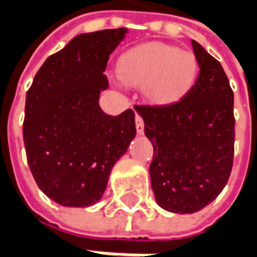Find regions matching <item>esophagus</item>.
I'll return each mask as SVG.
<instances>
[{
  "instance_id": "1",
  "label": "esophagus",
  "mask_w": 257,
  "mask_h": 257,
  "mask_svg": "<svg viewBox=\"0 0 257 257\" xmlns=\"http://www.w3.org/2000/svg\"><path fill=\"white\" fill-rule=\"evenodd\" d=\"M135 122H136V132L139 135H143V132H145V122H143V118L140 117L139 114H136Z\"/></svg>"
}]
</instances>
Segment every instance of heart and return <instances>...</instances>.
I'll return each mask as SVG.
<instances>
[{
	"instance_id": "1",
	"label": "heart",
	"mask_w": 257,
	"mask_h": 257,
	"mask_svg": "<svg viewBox=\"0 0 257 257\" xmlns=\"http://www.w3.org/2000/svg\"><path fill=\"white\" fill-rule=\"evenodd\" d=\"M198 60L189 51L162 42L129 49L118 60V77L131 86H142L146 100L168 106L189 95L197 82Z\"/></svg>"
}]
</instances>
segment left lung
I'll list each match as a JSON object with an SVG mask.
<instances>
[{
	"mask_svg": "<svg viewBox=\"0 0 257 257\" xmlns=\"http://www.w3.org/2000/svg\"><path fill=\"white\" fill-rule=\"evenodd\" d=\"M199 64L189 95L168 106H136L154 147L151 189L172 213L198 212L224 189L234 157V93L221 64L191 41Z\"/></svg>",
	"mask_w": 257,
	"mask_h": 257,
	"instance_id": "obj_1",
	"label": "left lung"
}]
</instances>
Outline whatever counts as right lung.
I'll use <instances>...</instances> for the list:
<instances>
[{
	"label": "right lung",
	"instance_id": "1",
	"mask_svg": "<svg viewBox=\"0 0 257 257\" xmlns=\"http://www.w3.org/2000/svg\"><path fill=\"white\" fill-rule=\"evenodd\" d=\"M128 29L84 33L45 60L26 96L23 140L38 187L63 206L100 201L115 162L136 136L132 108L108 115L99 104L112 51Z\"/></svg>",
	"mask_w": 257,
	"mask_h": 257
}]
</instances>
